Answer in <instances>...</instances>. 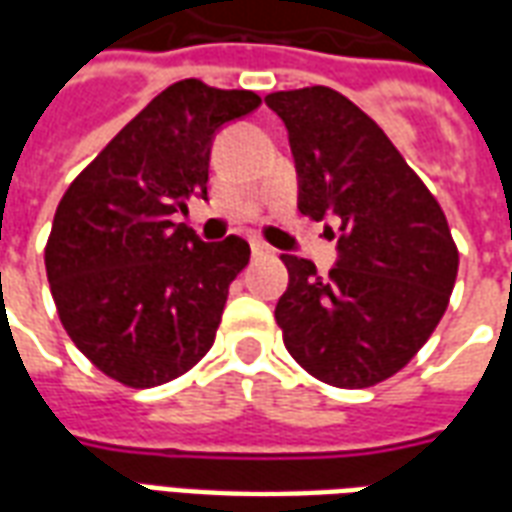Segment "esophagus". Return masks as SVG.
I'll return each instance as SVG.
<instances>
[{
	"instance_id": "esophagus-1",
	"label": "esophagus",
	"mask_w": 512,
	"mask_h": 512,
	"mask_svg": "<svg viewBox=\"0 0 512 512\" xmlns=\"http://www.w3.org/2000/svg\"><path fill=\"white\" fill-rule=\"evenodd\" d=\"M252 255L255 257H263V255H271V249H268L263 241H257V238H252Z\"/></svg>"
}]
</instances>
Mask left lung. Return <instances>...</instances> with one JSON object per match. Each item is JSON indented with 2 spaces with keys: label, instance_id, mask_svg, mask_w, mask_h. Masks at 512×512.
<instances>
[{
  "label": "left lung",
  "instance_id": "left-lung-1",
  "mask_svg": "<svg viewBox=\"0 0 512 512\" xmlns=\"http://www.w3.org/2000/svg\"><path fill=\"white\" fill-rule=\"evenodd\" d=\"M266 104L288 128L299 211L340 224L329 277L282 255L290 282L274 318L285 348L323 384H381L428 343L450 304L458 249L444 211L376 120L337 90H285Z\"/></svg>",
  "mask_w": 512,
  "mask_h": 512
}]
</instances>
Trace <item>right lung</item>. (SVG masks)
<instances>
[{"label":"right lung","mask_w":512,"mask_h":512,"mask_svg":"<svg viewBox=\"0 0 512 512\" xmlns=\"http://www.w3.org/2000/svg\"><path fill=\"white\" fill-rule=\"evenodd\" d=\"M252 90L183 79L158 93L62 194L46 274L76 348L120 384L183 376L211 351L249 244H205L175 213L208 200L213 136L255 112Z\"/></svg>","instance_id":"obj_1"}]
</instances>
